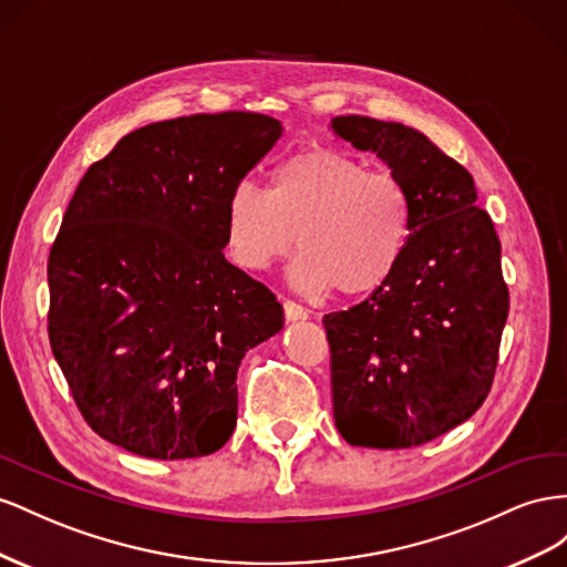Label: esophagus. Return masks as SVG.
<instances>
[{"label":"esophagus","instance_id":"esophagus-1","mask_svg":"<svg viewBox=\"0 0 567 567\" xmlns=\"http://www.w3.org/2000/svg\"><path fill=\"white\" fill-rule=\"evenodd\" d=\"M282 306H285V318H287L289 322H297V320H306V318H309V311H306L301 303L285 301Z\"/></svg>","mask_w":567,"mask_h":567}]
</instances>
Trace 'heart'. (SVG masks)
Returning a JSON list of instances; mask_svg holds the SVG:
<instances>
[{
	"label": "heart",
	"instance_id": "b5f03b06",
	"mask_svg": "<svg viewBox=\"0 0 567 567\" xmlns=\"http://www.w3.org/2000/svg\"><path fill=\"white\" fill-rule=\"evenodd\" d=\"M225 247L266 270L299 245L289 280L303 292L359 299L390 282L413 239V199L390 171L337 150H303L268 175L266 192L237 183L223 206Z\"/></svg>",
	"mask_w": 567,
	"mask_h": 567
}]
</instances>
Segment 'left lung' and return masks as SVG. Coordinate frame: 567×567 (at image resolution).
<instances>
[{"label":"left lung","instance_id":"8db88e82","mask_svg":"<svg viewBox=\"0 0 567 567\" xmlns=\"http://www.w3.org/2000/svg\"><path fill=\"white\" fill-rule=\"evenodd\" d=\"M330 131L373 152L413 199V239L390 282L322 318L334 425L353 446H420L492 390L508 318L501 241L473 175L427 135L365 116H337Z\"/></svg>","mask_w":567,"mask_h":567}]
</instances>
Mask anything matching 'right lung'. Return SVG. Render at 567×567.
<instances>
[{
	"instance_id": "right-lung-1",
	"label": "right lung",
	"mask_w": 567,
	"mask_h": 567,
	"mask_svg": "<svg viewBox=\"0 0 567 567\" xmlns=\"http://www.w3.org/2000/svg\"><path fill=\"white\" fill-rule=\"evenodd\" d=\"M282 123L225 111L158 121L90 166L50 251V344L87 425L158 461L218 451L237 368L285 328L225 258L223 206Z\"/></svg>"
}]
</instances>
